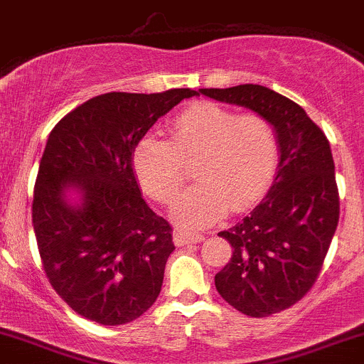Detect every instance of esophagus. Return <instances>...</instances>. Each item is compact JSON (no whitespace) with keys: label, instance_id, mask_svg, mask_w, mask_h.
<instances>
[{"label":"esophagus","instance_id":"esophagus-1","mask_svg":"<svg viewBox=\"0 0 364 364\" xmlns=\"http://www.w3.org/2000/svg\"><path fill=\"white\" fill-rule=\"evenodd\" d=\"M204 236L200 232H190V230H178L174 232V243L176 247H185L190 243H200Z\"/></svg>","mask_w":364,"mask_h":364}]
</instances>
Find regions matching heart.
Instances as JSON below:
<instances>
[{
	"mask_svg": "<svg viewBox=\"0 0 364 364\" xmlns=\"http://www.w3.org/2000/svg\"><path fill=\"white\" fill-rule=\"evenodd\" d=\"M278 137L273 123L255 112L237 114L215 102H196L174 116L168 141L148 134L134 149V168L146 192L168 205L193 161L197 179L174 205L172 218L186 227L215 222L262 197L274 176Z\"/></svg>",
	"mask_w": 364,
	"mask_h": 364,
	"instance_id": "obj_1",
	"label": "heart"
}]
</instances>
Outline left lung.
Listing matches in <instances>:
<instances>
[{
	"label": "left lung",
	"mask_w": 364,
	"mask_h": 364,
	"mask_svg": "<svg viewBox=\"0 0 364 364\" xmlns=\"http://www.w3.org/2000/svg\"><path fill=\"white\" fill-rule=\"evenodd\" d=\"M200 93L252 109L277 130L280 160L273 186L243 222L218 232L232 257L215 277L230 306L267 317L308 294L335 236L340 197L331 148L303 107L269 87L241 84Z\"/></svg>",
	"instance_id": "left-lung-1"
}]
</instances>
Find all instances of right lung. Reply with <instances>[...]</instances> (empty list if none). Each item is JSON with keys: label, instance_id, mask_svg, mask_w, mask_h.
<instances>
[{"label": "right lung", "instance_id": "right-lung-1", "mask_svg": "<svg viewBox=\"0 0 364 364\" xmlns=\"http://www.w3.org/2000/svg\"><path fill=\"white\" fill-rule=\"evenodd\" d=\"M197 91L98 95L53 128L33 196V229L49 284L82 317L104 326L153 306L174 252L172 227L144 203L132 153L156 123ZM75 188L80 206L66 203Z\"/></svg>", "mask_w": 364, "mask_h": 364}]
</instances>
